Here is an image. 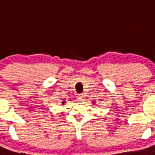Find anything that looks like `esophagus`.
Listing matches in <instances>:
<instances>
[{
    "mask_svg": "<svg viewBox=\"0 0 155 155\" xmlns=\"http://www.w3.org/2000/svg\"><path fill=\"white\" fill-rule=\"evenodd\" d=\"M77 99L79 100L80 102H83V100H84V96H83V94H80V95H78Z\"/></svg>",
    "mask_w": 155,
    "mask_h": 155,
    "instance_id": "esophagus-1",
    "label": "esophagus"
}]
</instances>
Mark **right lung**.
<instances>
[{"label": "right lung", "instance_id": "1", "mask_svg": "<svg viewBox=\"0 0 155 155\" xmlns=\"http://www.w3.org/2000/svg\"><path fill=\"white\" fill-rule=\"evenodd\" d=\"M62 104H64V103H62Z\"/></svg>", "mask_w": 155, "mask_h": 155}]
</instances>
